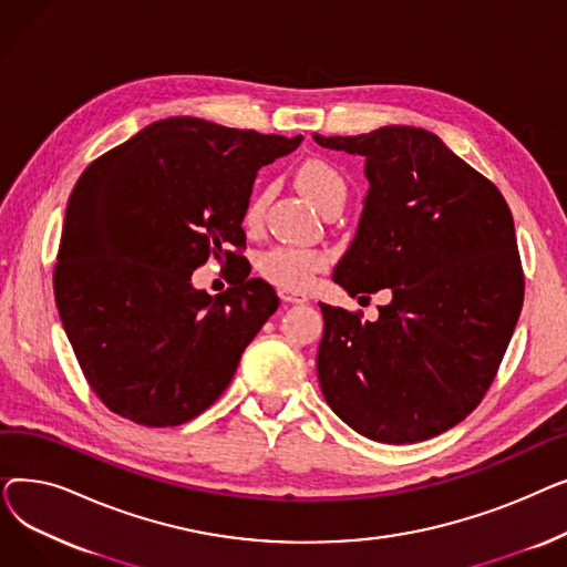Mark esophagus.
<instances>
[{
    "instance_id": "esophagus-1",
    "label": "esophagus",
    "mask_w": 567,
    "mask_h": 567,
    "mask_svg": "<svg viewBox=\"0 0 567 567\" xmlns=\"http://www.w3.org/2000/svg\"><path fill=\"white\" fill-rule=\"evenodd\" d=\"M280 299L285 303H308V293L303 291H291V289H280Z\"/></svg>"
}]
</instances>
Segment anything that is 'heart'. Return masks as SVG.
<instances>
[{
  "label": "heart",
  "mask_w": 567,
  "mask_h": 567,
  "mask_svg": "<svg viewBox=\"0 0 567 567\" xmlns=\"http://www.w3.org/2000/svg\"><path fill=\"white\" fill-rule=\"evenodd\" d=\"M301 186L306 190V195L321 208L333 199L344 202L347 199V178L344 174L326 161H308L301 172ZM268 202V193H259L250 199V204L246 206V216L244 223L248 227H257L264 218V208ZM329 266V255L321 250H310V248H296V246H276L271 250H266L259 261L257 268L259 274L280 289H291V291H301L308 289L310 282L315 280V276L323 268Z\"/></svg>",
  "instance_id": "obj_1"
}]
</instances>
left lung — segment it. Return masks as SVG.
Returning <instances> with one entry per match:
<instances>
[{"instance_id": "1", "label": "left lung", "mask_w": 567, "mask_h": 567, "mask_svg": "<svg viewBox=\"0 0 567 567\" xmlns=\"http://www.w3.org/2000/svg\"><path fill=\"white\" fill-rule=\"evenodd\" d=\"M365 156L370 190L333 280L353 293L391 287L379 319L319 303L321 393L379 443H415L481 404L524 303L515 223L498 188L434 133L383 126L323 137Z\"/></svg>"}]
</instances>
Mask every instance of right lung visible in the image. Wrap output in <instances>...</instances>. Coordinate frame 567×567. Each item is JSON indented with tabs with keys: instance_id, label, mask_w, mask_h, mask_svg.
I'll use <instances>...</instances> for the list:
<instances>
[{
	"instance_id": "1",
	"label": "right lung",
	"mask_w": 567,
	"mask_h": 567,
	"mask_svg": "<svg viewBox=\"0 0 567 567\" xmlns=\"http://www.w3.org/2000/svg\"><path fill=\"white\" fill-rule=\"evenodd\" d=\"M301 140L169 116L82 172L54 301L86 383L112 413L174 427L225 393L280 301L250 271L218 296L195 289L190 276L208 257L244 259L257 169Z\"/></svg>"
}]
</instances>
